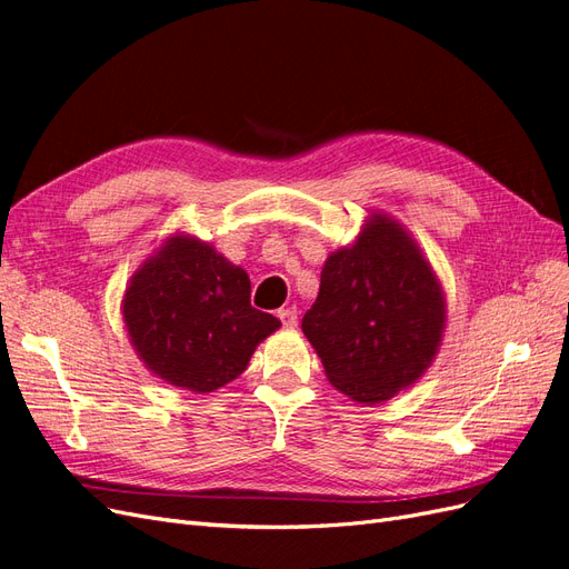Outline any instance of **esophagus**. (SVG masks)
Masks as SVG:
<instances>
[{
  "instance_id": "obj_1",
  "label": "esophagus",
  "mask_w": 569,
  "mask_h": 569,
  "mask_svg": "<svg viewBox=\"0 0 569 569\" xmlns=\"http://www.w3.org/2000/svg\"><path fill=\"white\" fill-rule=\"evenodd\" d=\"M278 318L282 320V325H284V327H297V322H299V311H297L295 306L280 308V311H278Z\"/></svg>"
}]
</instances>
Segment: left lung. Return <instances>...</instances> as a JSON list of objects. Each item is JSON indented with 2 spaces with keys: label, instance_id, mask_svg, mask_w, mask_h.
I'll return each mask as SVG.
<instances>
[{
  "label": "left lung",
  "instance_id": "1",
  "mask_svg": "<svg viewBox=\"0 0 569 569\" xmlns=\"http://www.w3.org/2000/svg\"><path fill=\"white\" fill-rule=\"evenodd\" d=\"M443 327L437 272L401 222L380 211L353 244L327 256L318 299L301 320L330 385L366 406L420 380Z\"/></svg>",
  "mask_w": 569,
  "mask_h": 569
}]
</instances>
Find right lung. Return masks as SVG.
Here are the masks:
<instances>
[{"label": "right lung", "instance_id": "add662e5", "mask_svg": "<svg viewBox=\"0 0 569 569\" xmlns=\"http://www.w3.org/2000/svg\"><path fill=\"white\" fill-rule=\"evenodd\" d=\"M132 349L163 382L209 393L237 380L280 320L251 306L244 268L176 232L134 270L123 295Z\"/></svg>", "mask_w": 569, "mask_h": 569}]
</instances>
